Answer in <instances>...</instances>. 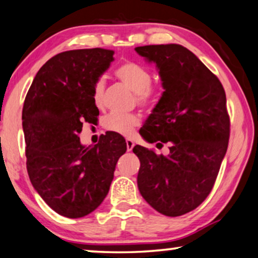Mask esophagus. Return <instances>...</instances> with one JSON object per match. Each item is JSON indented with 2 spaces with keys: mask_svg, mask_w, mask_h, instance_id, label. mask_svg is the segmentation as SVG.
Segmentation results:
<instances>
[{
  "mask_svg": "<svg viewBox=\"0 0 258 258\" xmlns=\"http://www.w3.org/2000/svg\"><path fill=\"white\" fill-rule=\"evenodd\" d=\"M126 147H127V151H132L133 147H135V142L131 139H126Z\"/></svg>",
  "mask_w": 258,
  "mask_h": 258,
  "instance_id": "esophagus-1",
  "label": "esophagus"
}]
</instances>
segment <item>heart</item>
<instances>
[{
  "instance_id": "1",
  "label": "heart",
  "mask_w": 258,
  "mask_h": 258,
  "mask_svg": "<svg viewBox=\"0 0 258 258\" xmlns=\"http://www.w3.org/2000/svg\"><path fill=\"white\" fill-rule=\"evenodd\" d=\"M115 77L123 86L135 93L136 102L143 107H151L156 104L160 94V88L151 82V72L145 66L135 61H126L115 70ZM105 81L98 79L93 85L92 99L98 108L104 107ZM104 127L108 131L118 135L130 137L135 130L140 125V116L135 113L131 114H120L111 113L104 119Z\"/></svg>"
}]
</instances>
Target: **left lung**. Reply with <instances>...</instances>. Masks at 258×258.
I'll return each mask as SVG.
<instances>
[{
	"instance_id": "obj_1",
	"label": "left lung",
	"mask_w": 258,
	"mask_h": 258,
	"mask_svg": "<svg viewBox=\"0 0 258 258\" xmlns=\"http://www.w3.org/2000/svg\"><path fill=\"white\" fill-rule=\"evenodd\" d=\"M136 51L154 62L164 92L140 128L146 142L170 143L167 156L140 145L138 188L160 214L195 210L214 186L230 136L224 88L196 55L180 44H151Z\"/></svg>"
}]
</instances>
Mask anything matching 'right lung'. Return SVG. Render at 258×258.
<instances>
[{
    "label": "right lung",
    "instance_id": "1",
    "mask_svg": "<svg viewBox=\"0 0 258 258\" xmlns=\"http://www.w3.org/2000/svg\"><path fill=\"white\" fill-rule=\"evenodd\" d=\"M113 54L92 48L55 55L37 72L23 104L29 179L48 207L68 218L85 217L102 203L127 150L114 132L92 146L79 138L84 122L98 121L92 91Z\"/></svg>",
    "mask_w": 258,
    "mask_h": 258
}]
</instances>
